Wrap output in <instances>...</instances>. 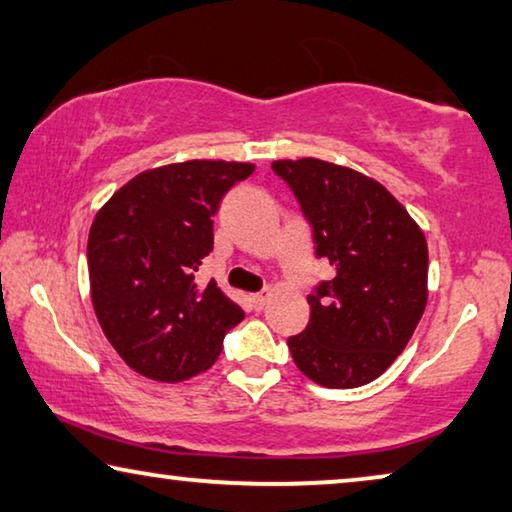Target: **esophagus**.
Here are the masks:
<instances>
[{"mask_svg":"<svg viewBox=\"0 0 512 512\" xmlns=\"http://www.w3.org/2000/svg\"><path fill=\"white\" fill-rule=\"evenodd\" d=\"M253 305H255V310H262L264 305H266V301H269V294H253Z\"/></svg>","mask_w":512,"mask_h":512,"instance_id":"34e87169","label":"esophagus"}]
</instances>
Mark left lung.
<instances>
[{"instance_id": "1", "label": "left lung", "mask_w": 512, "mask_h": 512, "mask_svg": "<svg viewBox=\"0 0 512 512\" xmlns=\"http://www.w3.org/2000/svg\"><path fill=\"white\" fill-rule=\"evenodd\" d=\"M312 225L333 280L308 296L310 322L287 340L305 377L326 388L377 379L407 347L427 303L421 227L379 181L319 158L276 160Z\"/></svg>"}]
</instances>
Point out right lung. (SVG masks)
I'll use <instances>...</instances> for the list:
<instances>
[{
  "label": "right lung",
  "mask_w": 512,
  "mask_h": 512,
  "mask_svg": "<svg viewBox=\"0 0 512 512\" xmlns=\"http://www.w3.org/2000/svg\"><path fill=\"white\" fill-rule=\"evenodd\" d=\"M250 163L186 160L137 174L96 213L87 264L98 324L142 377L190 379L216 363L243 310L195 271L213 250V216Z\"/></svg>",
  "instance_id": "1"
}]
</instances>
